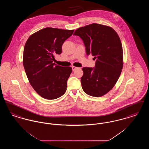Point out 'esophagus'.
<instances>
[{"label":"esophagus","mask_w":149,"mask_h":149,"mask_svg":"<svg viewBox=\"0 0 149 149\" xmlns=\"http://www.w3.org/2000/svg\"><path fill=\"white\" fill-rule=\"evenodd\" d=\"M77 69V68L76 66H72V71H74V70H75Z\"/></svg>","instance_id":"esophagus-1"}]
</instances>
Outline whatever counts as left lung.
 <instances>
[{
    "label": "left lung",
    "instance_id": "left-lung-1",
    "mask_svg": "<svg viewBox=\"0 0 149 149\" xmlns=\"http://www.w3.org/2000/svg\"><path fill=\"white\" fill-rule=\"evenodd\" d=\"M74 35L82 39L86 54H92L96 59L95 68H82L83 89L91 96H103L113 88L123 68V55L120 38L112 27L97 23L79 28Z\"/></svg>",
    "mask_w": 149,
    "mask_h": 149
}]
</instances>
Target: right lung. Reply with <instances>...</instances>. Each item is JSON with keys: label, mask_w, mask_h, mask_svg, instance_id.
Listing matches in <instances>:
<instances>
[{"label": "right lung", "mask_w": 149, "mask_h": 149, "mask_svg": "<svg viewBox=\"0 0 149 149\" xmlns=\"http://www.w3.org/2000/svg\"><path fill=\"white\" fill-rule=\"evenodd\" d=\"M74 31L47 27L31 35L26 42L23 66L30 84L43 98L56 99L66 91L72 68L52 62L55 56L62 52L63 44Z\"/></svg>", "instance_id": "add662e5"}]
</instances>
